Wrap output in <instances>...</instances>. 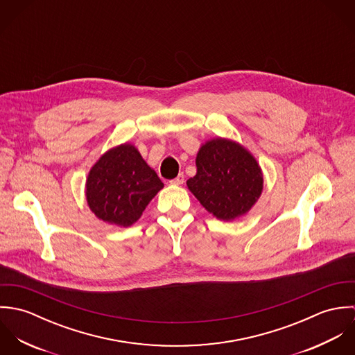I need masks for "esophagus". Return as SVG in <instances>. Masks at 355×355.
Wrapping results in <instances>:
<instances>
[{"label":"esophagus","mask_w":355,"mask_h":355,"mask_svg":"<svg viewBox=\"0 0 355 355\" xmlns=\"http://www.w3.org/2000/svg\"><path fill=\"white\" fill-rule=\"evenodd\" d=\"M183 182H184V175L183 173H179L175 179H172L169 183L171 184H173V186H180V184H183Z\"/></svg>","instance_id":"esophagus-1"}]
</instances>
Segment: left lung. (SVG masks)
Instances as JSON below:
<instances>
[{
  "instance_id": "obj_1",
  "label": "left lung",
  "mask_w": 355,
  "mask_h": 355,
  "mask_svg": "<svg viewBox=\"0 0 355 355\" xmlns=\"http://www.w3.org/2000/svg\"><path fill=\"white\" fill-rule=\"evenodd\" d=\"M262 172L253 155L227 139H213L197 154L190 191L220 220H234L252 209L262 191Z\"/></svg>"
}]
</instances>
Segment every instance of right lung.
I'll list each match as a JSON object with an SVG mask.
<instances>
[{"instance_id": "right-lung-1", "label": "right lung", "mask_w": 355, "mask_h": 355, "mask_svg": "<svg viewBox=\"0 0 355 355\" xmlns=\"http://www.w3.org/2000/svg\"><path fill=\"white\" fill-rule=\"evenodd\" d=\"M162 187L164 183L139 152L125 144L105 153L92 168L86 197L98 218L128 227Z\"/></svg>"}]
</instances>
